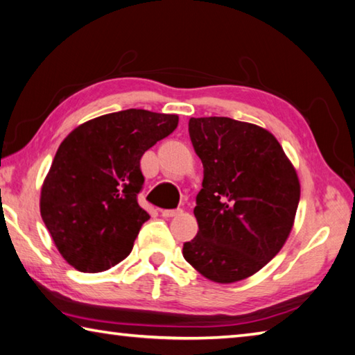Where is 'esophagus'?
Segmentation results:
<instances>
[{"label": "esophagus", "instance_id": "1", "mask_svg": "<svg viewBox=\"0 0 355 355\" xmlns=\"http://www.w3.org/2000/svg\"><path fill=\"white\" fill-rule=\"evenodd\" d=\"M183 214V209H166L162 212V215L164 218H175L178 215Z\"/></svg>", "mask_w": 355, "mask_h": 355}]
</instances>
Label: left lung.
I'll return each instance as SVG.
<instances>
[{
    "instance_id": "1",
    "label": "left lung",
    "mask_w": 355,
    "mask_h": 355,
    "mask_svg": "<svg viewBox=\"0 0 355 355\" xmlns=\"http://www.w3.org/2000/svg\"><path fill=\"white\" fill-rule=\"evenodd\" d=\"M189 137L203 163L193 209L198 232L184 260L215 283H235L280 252L294 225L300 182L277 138L227 116L191 118Z\"/></svg>"
}]
</instances>
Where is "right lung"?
Here are the masks:
<instances>
[{"label": "right lung", "instance_id": "right-lung-1", "mask_svg": "<svg viewBox=\"0 0 355 355\" xmlns=\"http://www.w3.org/2000/svg\"><path fill=\"white\" fill-rule=\"evenodd\" d=\"M178 116L128 109L83 123L55 154L40 211L55 246L81 272L126 259L149 214L138 203L140 159L175 130Z\"/></svg>", "mask_w": 355, "mask_h": 355}]
</instances>
